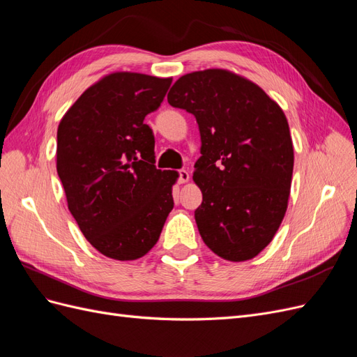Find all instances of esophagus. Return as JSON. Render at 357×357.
Segmentation results:
<instances>
[{
	"instance_id": "esophagus-1",
	"label": "esophagus",
	"mask_w": 357,
	"mask_h": 357,
	"mask_svg": "<svg viewBox=\"0 0 357 357\" xmlns=\"http://www.w3.org/2000/svg\"><path fill=\"white\" fill-rule=\"evenodd\" d=\"M189 172L186 171V169H180L178 171V183H181V185H183V183H188L189 181Z\"/></svg>"
}]
</instances>
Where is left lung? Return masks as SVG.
<instances>
[{
    "mask_svg": "<svg viewBox=\"0 0 357 357\" xmlns=\"http://www.w3.org/2000/svg\"><path fill=\"white\" fill-rule=\"evenodd\" d=\"M168 102L199 126L193 181L202 192L195 220L204 243L226 261L253 259L287 210L294 143L283 110L256 83L220 68L181 75Z\"/></svg>",
    "mask_w": 357,
    "mask_h": 357,
    "instance_id": "1",
    "label": "left lung"
}]
</instances>
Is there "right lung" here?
I'll list each match as a JSON object with an SVG mask.
<instances>
[{
    "label": "right lung",
    "mask_w": 357,
    "mask_h": 357,
    "mask_svg": "<svg viewBox=\"0 0 357 357\" xmlns=\"http://www.w3.org/2000/svg\"><path fill=\"white\" fill-rule=\"evenodd\" d=\"M172 79L117 71L86 89L58 126L56 169L84 238L116 261L152 250L174 207L176 171L155 167L144 117Z\"/></svg>",
    "instance_id": "right-lung-1"
}]
</instances>
